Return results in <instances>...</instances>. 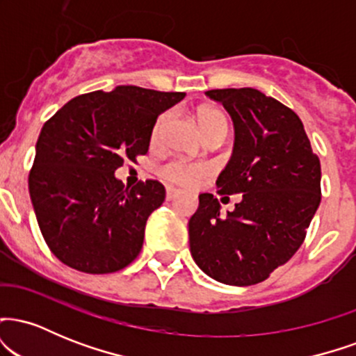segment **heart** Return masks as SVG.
Returning a JSON list of instances; mask_svg holds the SVG:
<instances>
[{
	"instance_id": "heart-1",
	"label": "heart",
	"mask_w": 356,
	"mask_h": 356,
	"mask_svg": "<svg viewBox=\"0 0 356 356\" xmlns=\"http://www.w3.org/2000/svg\"><path fill=\"white\" fill-rule=\"evenodd\" d=\"M216 149V140H209L206 144V150H214Z\"/></svg>"
}]
</instances>
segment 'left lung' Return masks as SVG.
Listing matches in <instances>:
<instances>
[{
  "mask_svg": "<svg viewBox=\"0 0 356 356\" xmlns=\"http://www.w3.org/2000/svg\"><path fill=\"white\" fill-rule=\"evenodd\" d=\"M179 102L174 92L120 85L75 97L43 125L28 189L44 243L61 263L107 275L138 256L165 189L152 179L125 184L115 170L147 154L157 117Z\"/></svg>",
  "mask_w": 356,
  "mask_h": 356,
  "instance_id": "left-lung-1",
  "label": "left lung"
}]
</instances>
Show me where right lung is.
<instances>
[{
	"label": "right lung",
	"instance_id": "right-lung-1",
	"mask_svg": "<svg viewBox=\"0 0 356 356\" xmlns=\"http://www.w3.org/2000/svg\"><path fill=\"white\" fill-rule=\"evenodd\" d=\"M234 124L218 194L199 195L191 254L219 283L251 286L291 259L321 201L320 159L300 117L256 88L206 93Z\"/></svg>",
	"mask_w": 356,
	"mask_h": 356
}]
</instances>
